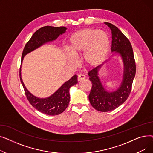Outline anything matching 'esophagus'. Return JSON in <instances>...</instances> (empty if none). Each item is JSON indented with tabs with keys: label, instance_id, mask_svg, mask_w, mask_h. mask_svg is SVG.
Wrapping results in <instances>:
<instances>
[{
	"label": "esophagus",
	"instance_id": "esophagus-1",
	"mask_svg": "<svg viewBox=\"0 0 153 153\" xmlns=\"http://www.w3.org/2000/svg\"><path fill=\"white\" fill-rule=\"evenodd\" d=\"M85 78V76L84 74H79L77 77V81H81L82 80L84 79Z\"/></svg>",
	"mask_w": 153,
	"mask_h": 153
}]
</instances>
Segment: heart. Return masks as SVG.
I'll use <instances>...</instances> for the list:
<instances>
[{
    "label": "heart",
    "mask_w": 153,
    "mask_h": 153,
    "mask_svg": "<svg viewBox=\"0 0 153 153\" xmlns=\"http://www.w3.org/2000/svg\"><path fill=\"white\" fill-rule=\"evenodd\" d=\"M70 50L74 55L84 52V59L89 66H94L105 57L109 48L110 41L107 35L99 29L85 28L77 31L69 39ZM69 61L74 64L76 59L69 53Z\"/></svg>",
    "instance_id": "heart-1"
}]
</instances>
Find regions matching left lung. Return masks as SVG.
Instances as JSON below:
<instances>
[{"instance_id": "obj_1", "label": "left lung", "mask_w": 153, "mask_h": 153, "mask_svg": "<svg viewBox=\"0 0 153 153\" xmlns=\"http://www.w3.org/2000/svg\"><path fill=\"white\" fill-rule=\"evenodd\" d=\"M111 31V51L118 54L123 64V76L121 84L113 92L108 91L102 85L99 76V71L103 64L88 72L92 82V89L89 95L91 105L97 110L107 112L114 110L123 104L129 97L136 74V64L131 45L128 39L113 24L105 22Z\"/></svg>"}]
</instances>
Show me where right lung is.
<instances>
[{
    "label": "right lung",
    "instance_id": "right-lung-1",
    "mask_svg": "<svg viewBox=\"0 0 153 153\" xmlns=\"http://www.w3.org/2000/svg\"><path fill=\"white\" fill-rule=\"evenodd\" d=\"M66 29L64 27L45 26L36 31L24 47L21 64L26 54L48 42L54 41L60 35L65 33ZM20 78L26 97L31 105L39 111L48 115H59L66 109L70 100V87L77 83V76L74 75L49 97L39 98L31 94L24 85L21 76V68L20 69Z\"/></svg>",
    "mask_w": 153,
    "mask_h": 153
}]
</instances>
